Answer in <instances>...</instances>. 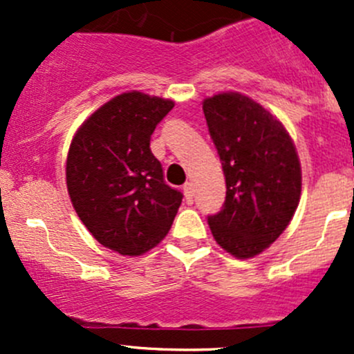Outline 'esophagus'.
<instances>
[{
  "mask_svg": "<svg viewBox=\"0 0 354 354\" xmlns=\"http://www.w3.org/2000/svg\"><path fill=\"white\" fill-rule=\"evenodd\" d=\"M183 194H185V198H187L188 203L194 202V185L185 183L183 185Z\"/></svg>",
  "mask_w": 354,
  "mask_h": 354,
  "instance_id": "34e87169",
  "label": "esophagus"
}]
</instances>
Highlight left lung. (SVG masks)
<instances>
[{
    "mask_svg": "<svg viewBox=\"0 0 354 354\" xmlns=\"http://www.w3.org/2000/svg\"><path fill=\"white\" fill-rule=\"evenodd\" d=\"M210 138L226 176L223 209L207 217L214 240L252 259L281 236L301 195V166L277 118L238 92L203 99Z\"/></svg>",
    "mask_w": 354,
    "mask_h": 354,
    "instance_id": "1",
    "label": "left lung"
}]
</instances>
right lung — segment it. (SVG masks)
<instances>
[{"mask_svg":"<svg viewBox=\"0 0 354 354\" xmlns=\"http://www.w3.org/2000/svg\"><path fill=\"white\" fill-rule=\"evenodd\" d=\"M173 101L124 92L82 123L66 159L75 212L92 236L121 255L137 257L169 233L183 194L166 185L151 135Z\"/></svg>","mask_w":354,"mask_h":354,"instance_id":"1","label":"right lung"}]
</instances>
